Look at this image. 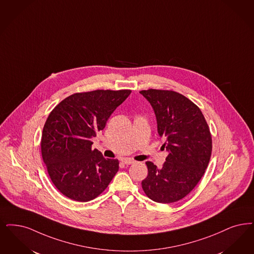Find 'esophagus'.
I'll use <instances>...</instances> for the list:
<instances>
[{"label": "esophagus", "mask_w": 254, "mask_h": 254, "mask_svg": "<svg viewBox=\"0 0 254 254\" xmlns=\"http://www.w3.org/2000/svg\"><path fill=\"white\" fill-rule=\"evenodd\" d=\"M123 163H125V164H132V163H135V161L134 160H132V159H129V158H125V159H123L122 160Z\"/></svg>", "instance_id": "obj_1"}]
</instances>
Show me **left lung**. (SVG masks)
<instances>
[{"label":"left lung","mask_w":254,"mask_h":254,"mask_svg":"<svg viewBox=\"0 0 254 254\" xmlns=\"http://www.w3.org/2000/svg\"><path fill=\"white\" fill-rule=\"evenodd\" d=\"M140 93L152 107L168 152L162 168L146 162L148 175L142 189L153 201L176 202L193 190L205 173L212 154L210 129L199 108L183 94L153 89Z\"/></svg>","instance_id":"1"}]
</instances>
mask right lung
<instances>
[{
    "label": "right lung",
    "mask_w": 254,
    "mask_h": 254,
    "mask_svg": "<svg viewBox=\"0 0 254 254\" xmlns=\"http://www.w3.org/2000/svg\"><path fill=\"white\" fill-rule=\"evenodd\" d=\"M130 90L71 94L49 114L41 135V155L51 181L75 201L92 200L108 187L119 162L91 149V139L103 130Z\"/></svg>",
    "instance_id": "right-lung-1"
}]
</instances>
